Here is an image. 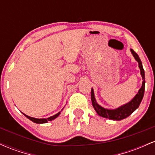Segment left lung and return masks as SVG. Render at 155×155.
I'll return each mask as SVG.
<instances>
[{
  "label": "left lung",
  "mask_w": 155,
  "mask_h": 155,
  "mask_svg": "<svg viewBox=\"0 0 155 155\" xmlns=\"http://www.w3.org/2000/svg\"><path fill=\"white\" fill-rule=\"evenodd\" d=\"M131 52L135 58V59L138 63V67H139L140 71V75L143 79V82H142V86L138 92L136 94V95L133 97L132 101H130L127 104L123 105V106H120V107L116 108V109H107V108H104L100 105L97 104L96 102L95 95H94L93 90H91V100L92 106H93L96 112L99 116L104 117V118H108L110 120H122L123 119L127 118L129 117L133 111H136L137 108H138L139 105L141 102L142 99H143V95H144V90H145V74L144 70L143 68V65L142 63L140 61L138 55L133 51V49H130Z\"/></svg>",
  "instance_id": "obj_1"
}]
</instances>
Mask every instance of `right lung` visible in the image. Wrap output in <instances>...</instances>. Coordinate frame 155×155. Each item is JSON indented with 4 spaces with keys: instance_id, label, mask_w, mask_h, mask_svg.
Wrapping results in <instances>:
<instances>
[{
    "instance_id": "1",
    "label": "right lung",
    "mask_w": 155,
    "mask_h": 155,
    "mask_svg": "<svg viewBox=\"0 0 155 155\" xmlns=\"http://www.w3.org/2000/svg\"><path fill=\"white\" fill-rule=\"evenodd\" d=\"M60 112H58V114H54V116H51L50 117H49V118H47V119H36V118H34V117H29L28 116V115L25 114H23L27 118L29 119L30 120H31L32 122H35V123H37V124H42V123H47V122H48V121H51L53 120H54L55 118H57L58 116L60 115Z\"/></svg>"
}]
</instances>
